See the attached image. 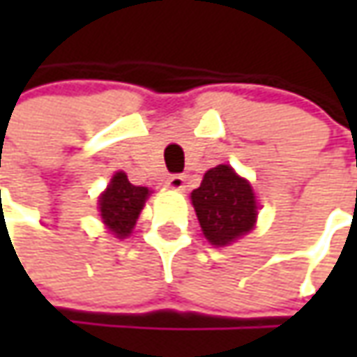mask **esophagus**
I'll return each instance as SVG.
<instances>
[{
    "label": "esophagus",
    "instance_id": "obj_1",
    "mask_svg": "<svg viewBox=\"0 0 357 357\" xmlns=\"http://www.w3.org/2000/svg\"><path fill=\"white\" fill-rule=\"evenodd\" d=\"M185 174H172V176H169V181H167V186H169V188H174V190H183V188H185Z\"/></svg>",
    "mask_w": 357,
    "mask_h": 357
}]
</instances>
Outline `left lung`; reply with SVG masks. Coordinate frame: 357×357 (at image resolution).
Here are the masks:
<instances>
[{"instance_id": "1", "label": "left lung", "mask_w": 357, "mask_h": 357, "mask_svg": "<svg viewBox=\"0 0 357 357\" xmlns=\"http://www.w3.org/2000/svg\"><path fill=\"white\" fill-rule=\"evenodd\" d=\"M190 200L202 234L213 246H228L254 228L258 206L252 186L228 165L204 172Z\"/></svg>"}]
</instances>
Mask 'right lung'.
Segmentation results:
<instances>
[{"instance_id": "1", "label": "right lung", "mask_w": 357, "mask_h": 357, "mask_svg": "<svg viewBox=\"0 0 357 357\" xmlns=\"http://www.w3.org/2000/svg\"><path fill=\"white\" fill-rule=\"evenodd\" d=\"M151 190L146 186L130 185L127 174L119 171L113 174L111 183L99 197L101 220L117 238L129 236Z\"/></svg>"}]
</instances>
